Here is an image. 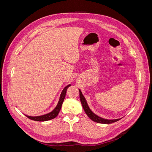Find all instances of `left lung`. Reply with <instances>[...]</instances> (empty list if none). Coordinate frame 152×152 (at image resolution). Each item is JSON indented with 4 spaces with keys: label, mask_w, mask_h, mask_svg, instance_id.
I'll return each instance as SVG.
<instances>
[{
    "label": "left lung",
    "mask_w": 152,
    "mask_h": 152,
    "mask_svg": "<svg viewBox=\"0 0 152 152\" xmlns=\"http://www.w3.org/2000/svg\"><path fill=\"white\" fill-rule=\"evenodd\" d=\"M79 93H80V99L82 103V107H83V108L84 110V111L87 114V115L88 116L91 120H93V121L98 122V123H101V124H112L113 122H115L118 121L120 120V118L118 119H114V120H108V119H104L102 117H99L98 115H96V114H94L93 112L90 110L89 107L87 105V102L84 97V96L82 95V93L81 91L79 89Z\"/></svg>",
    "instance_id": "8db88e82"
}]
</instances>
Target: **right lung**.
I'll return each instance as SVG.
<instances>
[{"label": "right lung", "mask_w": 152, "mask_h": 152, "mask_svg": "<svg viewBox=\"0 0 152 152\" xmlns=\"http://www.w3.org/2000/svg\"><path fill=\"white\" fill-rule=\"evenodd\" d=\"M70 86H71L70 84L68 85L67 86H66L65 87V88L63 89L62 93L61 94V96H60V98H59V102H58V103L56 106V107L54 109V110H53L51 112H50V113H47L45 115H43L37 116V117H30V116L26 115H25L28 118L31 119V120L35 121H47L51 120V119L55 118L58 115L59 111H60L63 102V101H64V99H65V98L67 89Z\"/></svg>", "instance_id": "obj_1"}]
</instances>
